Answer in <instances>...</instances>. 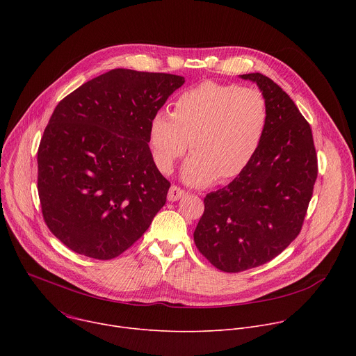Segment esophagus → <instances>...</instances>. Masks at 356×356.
<instances>
[{
    "instance_id": "1",
    "label": "esophagus",
    "mask_w": 356,
    "mask_h": 356,
    "mask_svg": "<svg viewBox=\"0 0 356 356\" xmlns=\"http://www.w3.org/2000/svg\"><path fill=\"white\" fill-rule=\"evenodd\" d=\"M186 195V191L177 186H172L169 193H168V200L169 201H177Z\"/></svg>"
}]
</instances>
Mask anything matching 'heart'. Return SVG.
Segmentation results:
<instances>
[{
  "mask_svg": "<svg viewBox=\"0 0 356 356\" xmlns=\"http://www.w3.org/2000/svg\"><path fill=\"white\" fill-rule=\"evenodd\" d=\"M268 125V101L259 90L202 81L173 101L170 114L150 118L147 145L155 166L169 175L188 142L181 179L193 186L225 183L255 158Z\"/></svg>",
  "mask_w": 356,
  "mask_h": 356,
  "instance_id": "obj_1",
  "label": "heart"
}]
</instances>
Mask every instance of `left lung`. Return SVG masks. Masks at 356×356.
<instances>
[{"label":"left lung","mask_w":356,"mask_h":356,"mask_svg":"<svg viewBox=\"0 0 356 356\" xmlns=\"http://www.w3.org/2000/svg\"><path fill=\"white\" fill-rule=\"evenodd\" d=\"M239 77L265 95L269 125L248 168L206 195L194 231L198 250L228 273L268 264L296 239L318 172L310 124L293 99L261 73Z\"/></svg>","instance_id":"8db88e82"}]
</instances>
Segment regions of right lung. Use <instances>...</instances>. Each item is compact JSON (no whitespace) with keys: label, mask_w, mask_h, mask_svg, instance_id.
<instances>
[{"label":"right lung","mask_w":356,"mask_h":356,"mask_svg":"<svg viewBox=\"0 0 356 356\" xmlns=\"http://www.w3.org/2000/svg\"><path fill=\"white\" fill-rule=\"evenodd\" d=\"M183 83L114 69L58 104L38 150V191L46 225L69 249L117 258L165 206L170 183L152 161L147 128Z\"/></svg>","instance_id":"add662e5"}]
</instances>
